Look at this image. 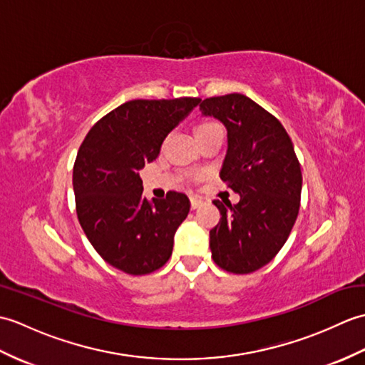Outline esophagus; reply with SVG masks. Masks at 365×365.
Wrapping results in <instances>:
<instances>
[{
  "mask_svg": "<svg viewBox=\"0 0 365 365\" xmlns=\"http://www.w3.org/2000/svg\"><path fill=\"white\" fill-rule=\"evenodd\" d=\"M190 200H191V208H192V210H195V208H197V207L202 205V202H204L202 199H200V197H195V196L190 197Z\"/></svg>",
  "mask_w": 365,
  "mask_h": 365,
  "instance_id": "obj_1",
  "label": "esophagus"
}]
</instances>
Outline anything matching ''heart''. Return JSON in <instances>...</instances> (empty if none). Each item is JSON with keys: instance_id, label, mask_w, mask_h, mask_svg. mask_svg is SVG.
I'll return each mask as SVG.
<instances>
[{"instance_id": "1", "label": "heart", "mask_w": 365, "mask_h": 365, "mask_svg": "<svg viewBox=\"0 0 365 365\" xmlns=\"http://www.w3.org/2000/svg\"><path fill=\"white\" fill-rule=\"evenodd\" d=\"M215 127H220V125H218V123H215V122H202V123H199L197 128H196V135L200 136L202 133H205V131L212 130Z\"/></svg>"}]
</instances>
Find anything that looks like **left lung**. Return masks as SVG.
Returning <instances> with one entry per match:
<instances>
[{
    "mask_svg": "<svg viewBox=\"0 0 365 365\" xmlns=\"http://www.w3.org/2000/svg\"><path fill=\"white\" fill-rule=\"evenodd\" d=\"M199 106L227 128L220 177L240 195L235 205L213 200L221 220L210 230L212 257L229 273L250 274L276 257L297 221L299 161L282 123L250 97H210Z\"/></svg>",
    "mask_w": 365,
    "mask_h": 365,
    "instance_id": "1",
    "label": "left lung"
}]
</instances>
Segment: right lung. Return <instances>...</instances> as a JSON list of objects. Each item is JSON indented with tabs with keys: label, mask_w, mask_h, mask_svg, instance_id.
<instances>
[{
	"label": "right lung",
	"mask_w": 365,
	"mask_h": 365,
	"mask_svg": "<svg viewBox=\"0 0 365 365\" xmlns=\"http://www.w3.org/2000/svg\"><path fill=\"white\" fill-rule=\"evenodd\" d=\"M200 98L130 100L94 123L73 165L76 215L105 262L131 276L161 268L173 254L174 234L190 213V199L143 197L139 177L161 144Z\"/></svg>",
	"instance_id": "add662e5"
}]
</instances>
